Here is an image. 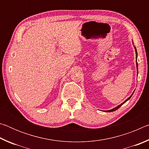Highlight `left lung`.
I'll return each mask as SVG.
<instances>
[{
	"label": "left lung",
	"mask_w": 149,
	"mask_h": 149,
	"mask_svg": "<svg viewBox=\"0 0 149 149\" xmlns=\"http://www.w3.org/2000/svg\"><path fill=\"white\" fill-rule=\"evenodd\" d=\"M135 52H136V55H137V56H136V58H137V50H136V49H135ZM136 64H137V68L138 67V64H137V60H136ZM137 70H138V69H137ZM138 73V72H137ZM133 93H134V91H133ZM133 94L132 95H131L130 96V97H129V98H128V99H127V100H125V101L124 102H123V103H122V104H120L119 106H118V107H116V108H113V109H112V110H107V111H105V112H113V111H115V110H118V108H119L120 107H121V106H122L123 104H124V103L126 102V101H127V100H129L130 99V98L131 97H132V96L133 95Z\"/></svg>",
	"instance_id": "1"
}]
</instances>
